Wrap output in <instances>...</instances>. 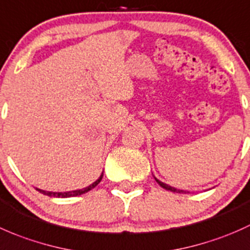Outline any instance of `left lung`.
<instances>
[{
	"mask_svg": "<svg viewBox=\"0 0 250 250\" xmlns=\"http://www.w3.org/2000/svg\"><path fill=\"white\" fill-rule=\"evenodd\" d=\"M154 176V174H153ZM154 179H155L156 181V183H158L159 185H160L161 188H164V189H166V190H169V191H173V192H179V194H189V191H187V190H181V189H176V188H173V187H171V185H168V184H166V183H164V182H161V181H159L158 178H156V177H154Z\"/></svg>",
	"mask_w": 250,
	"mask_h": 250,
	"instance_id": "8db88e82",
	"label": "left lung"
}]
</instances>
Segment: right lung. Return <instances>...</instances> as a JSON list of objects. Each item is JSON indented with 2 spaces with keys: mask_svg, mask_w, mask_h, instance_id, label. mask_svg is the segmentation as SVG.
I'll return each instance as SVG.
<instances>
[{
  "mask_svg": "<svg viewBox=\"0 0 250 250\" xmlns=\"http://www.w3.org/2000/svg\"><path fill=\"white\" fill-rule=\"evenodd\" d=\"M102 177H104V172L101 173V176L99 177V178L96 179L92 184H90L89 187L86 188H83V189H77V190H71V191H63V192H56V191H45V190H42V189H38V188H36V189L38 190L40 192H42V194L44 195H48V196L50 197H72V196H79V195H83L85 194V192L90 191L91 189H94L95 187H96L97 184H99L100 182H101Z\"/></svg>",
  "mask_w": 250,
  "mask_h": 250,
  "instance_id": "add662e5",
  "label": "right lung"
}]
</instances>
